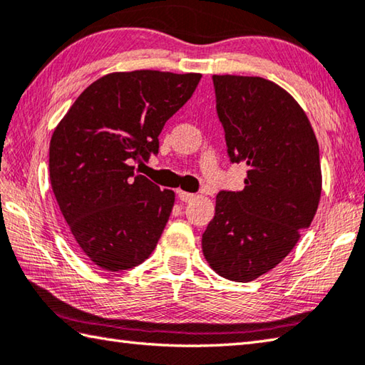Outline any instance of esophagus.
I'll return each mask as SVG.
<instances>
[{
  "mask_svg": "<svg viewBox=\"0 0 365 365\" xmlns=\"http://www.w3.org/2000/svg\"><path fill=\"white\" fill-rule=\"evenodd\" d=\"M178 197H180L181 202H190L195 198L194 194H190V192H184V190H178Z\"/></svg>",
  "mask_w": 365,
  "mask_h": 365,
  "instance_id": "1",
  "label": "esophagus"
}]
</instances>
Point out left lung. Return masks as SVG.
I'll use <instances>...</instances> for the list:
<instances>
[{
    "label": "left lung",
    "instance_id": "obj_1",
    "mask_svg": "<svg viewBox=\"0 0 365 365\" xmlns=\"http://www.w3.org/2000/svg\"><path fill=\"white\" fill-rule=\"evenodd\" d=\"M232 163L247 167L245 189L221 190L202 237L210 267L246 283L277 267L310 227L321 198L319 146L284 88L257 76H212Z\"/></svg>",
    "mask_w": 365,
    "mask_h": 365
}]
</instances>
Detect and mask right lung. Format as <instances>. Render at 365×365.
Listing matches in <instances>:
<instances>
[{"label":"right lung","mask_w":365,"mask_h":365,"mask_svg":"<svg viewBox=\"0 0 365 365\" xmlns=\"http://www.w3.org/2000/svg\"><path fill=\"white\" fill-rule=\"evenodd\" d=\"M202 74L111 73L82 92L53 130L49 176L76 245L103 270H128L155 250L175 192L135 175Z\"/></svg>","instance_id":"obj_1"}]
</instances>
